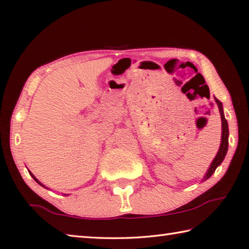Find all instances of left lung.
Wrapping results in <instances>:
<instances>
[{"mask_svg":"<svg viewBox=\"0 0 249 249\" xmlns=\"http://www.w3.org/2000/svg\"><path fill=\"white\" fill-rule=\"evenodd\" d=\"M215 100V102L218 107V111H220V114H221V120H222V138H221V145H220V148H218L217 154L215 156V158L213 159V161L211 162V165L209 167L208 171H206V174L204 175V178L202 181H205L208 180L211 176L214 174V171L216 170V168L221 165L223 162V160H224L225 156L227 154V149H229V124H227V121L225 119V115H224V111H223V104L221 101H218L216 98H214Z\"/></svg>","mask_w":249,"mask_h":249,"instance_id":"1","label":"left lung"}]
</instances>
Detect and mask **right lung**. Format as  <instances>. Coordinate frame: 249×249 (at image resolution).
I'll return each instance as SVG.
<instances>
[{"mask_svg":"<svg viewBox=\"0 0 249 249\" xmlns=\"http://www.w3.org/2000/svg\"><path fill=\"white\" fill-rule=\"evenodd\" d=\"M28 172H29V175H31V176L33 177V179H34V180H35L37 183H38V184H40V185H41V187H44V188H46V187H45V185H44L43 183H41V182H40V181H39L38 179H37V178H36V177H35V176H34V175L32 174V172H31V171H28ZM66 196H67V195H66Z\"/></svg>","mask_w":249,"mask_h":249,"instance_id":"add662e5","label":"right lung"}]
</instances>
